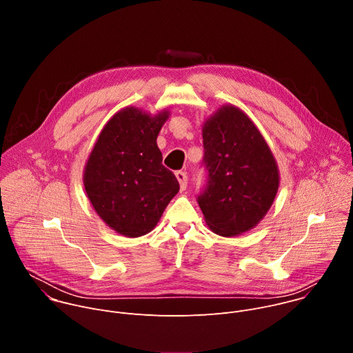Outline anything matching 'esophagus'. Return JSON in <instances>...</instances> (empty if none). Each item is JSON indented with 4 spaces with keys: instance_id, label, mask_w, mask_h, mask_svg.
Segmentation results:
<instances>
[{
    "instance_id": "1",
    "label": "esophagus",
    "mask_w": 353,
    "mask_h": 353,
    "mask_svg": "<svg viewBox=\"0 0 353 353\" xmlns=\"http://www.w3.org/2000/svg\"><path fill=\"white\" fill-rule=\"evenodd\" d=\"M176 177H177V180H179V183H180V188H181V191H184V190L187 188V181H188V179H187V173H185V172L179 170V172H176Z\"/></svg>"
}]
</instances>
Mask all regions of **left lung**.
I'll return each mask as SVG.
<instances>
[{
    "label": "left lung",
    "mask_w": 353,
    "mask_h": 353,
    "mask_svg": "<svg viewBox=\"0 0 353 353\" xmlns=\"http://www.w3.org/2000/svg\"><path fill=\"white\" fill-rule=\"evenodd\" d=\"M204 191L196 196L207 225L232 237L253 229L271 208L279 172L268 143L247 114L221 108L203 125Z\"/></svg>",
    "instance_id": "obj_1"
}]
</instances>
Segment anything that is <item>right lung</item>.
<instances>
[{
  "instance_id": "add662e5",
  "label": "right lung",
  "mask_w": 353,
  "mask_h": 353,
  "mask_svg": "<svg viewBox=\"0 0 353 353\" xmlns=\"http://www.w3.org/2000/svg\"><path fill=\"white\" fill-rule=\"evenodd\" d=\"M168 119L166 110L154 117L137 108L120 110L100 132L86 162L83 185L90 204L123 236L149 233L179 192L157 143Z\"/></svg>"
}]
</instances>
